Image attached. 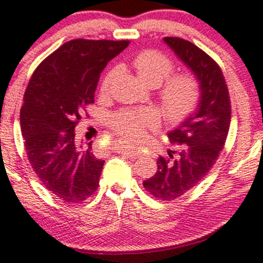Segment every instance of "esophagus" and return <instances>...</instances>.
I'll list each match as a JSON object with an SVG mask.
<instances>
[{
  "label": "esophagus",
  "instance_id": "34e87169",
  "mask_svg": "<svg viewBox=\"0 0 263 263\" xmlns=\"http://www.w3.org/2000/svg\"><path fill=\"white\" fill-rule=\"evenodd\" d=\"M120 153L124 155V156L129 157V159H137V157H140V153L137 150H135V148H129V147H121Z\"/></svg>",
  "mask_w": 263,
  "mask_h": 263
}]
</instances>
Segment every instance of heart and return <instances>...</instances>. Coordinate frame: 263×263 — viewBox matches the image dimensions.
<instances>
[{
    "label": "heart",
    "mask_w": 263,
    "mask_h": 263,
    "mask_svg": "<svg viewBox=\"0 0 263 263\" xmlns=\"http://www.w3.org/2000/svg\"><path fill=\"white\" fill-rule=\"evenodd\" d=\"M134 68L141 81L148 87H157L163 82L160 89V103L162 113L170 121H181L190 115L198 106L200 98V83L192 73H180L171 76L174 63L159 51L146 50L140 52L134 60ZM118 69H110L104 76L101 84L102 93H107L117 78ZM112 126L123 141L139 142L146 136L148 128L157 126L156 117L150 112L118 113L112 121Z\"/></svg>",
    "instance_id": "b5f03b06"
}]
</instances>
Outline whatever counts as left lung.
Segmentation results:
<instances>
[{"mask_svg":"<svg viewBox=\"0 0 263 263\" xmlns=\"http://www.w3.org/2000/svg\"><path fill=\"white\" fill-rule=\"evenodd\" d=\"M164 43L200 83L197 108L167 132L170 142L181 145L178 157L160 156L156 174L143 181L155 198L174 200L203 180L217 161L228 136L231 98L219 65L208 54L180 37H164Z\"/></svg>","mask_w":263,"mask_h":263,"instance_id":"8db88e82","label":"left lung"}]
</instances>
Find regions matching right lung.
<instances>
[{
	"label": "right lung",
	"mask_w": 263,
	"mask_h": 263,
	"mask_svg": "<svg viewBox=\"0 0 263 263\" xmlns=\"http://www.w3.org/2000/svg\"><path fill=\"white\" fill-rule=\"evenodd\" d=\"M129 41L76 39L43 60L32 74L20 110L31 167L44 186L65 203H81L96 192L104 160L76 141L77 123L95 103L99 76Z\"/></svg>",
	"instance_id": "right-lung-1"
}]
</instances>
